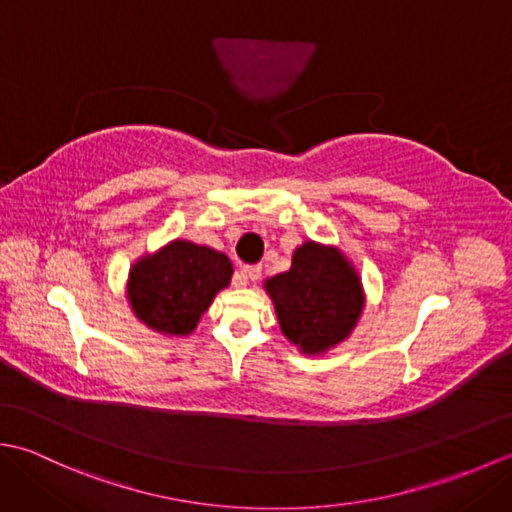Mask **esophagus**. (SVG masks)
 Segmentation results:
<instances>
[{"label":"esophagus","instance_id":"esophagus-1","mask_svg":"<svg viewBox=\"0 0 512 512\" xmlns=\"http://www.w3.org/2000/svg\"><path fill=\"white\" fill-rule=\"evenodd\" d=\"M262 277V264H250L242 268V279H259Z\"/></svg>","mask_w":512,"mask_h":512}]
</instances>
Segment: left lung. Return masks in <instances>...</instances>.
Masks as SVG:
<instances>
[{"label":"left lung","mask_w":512,"mask_h":512,"mask_svg":"<svg viewBox=\"0 0 512 512\" xmlns=\"http://www.w3.org/2000/svg\"><path fill=\"white\" fill-rule=\"evenodd\" d=\"M266 290L288 339L306 354L345 341L363 312L356 270L336 248L306 242L292 255L288 273L270 277Z\"/></svg>","instance_id":"1"}]
</instances>
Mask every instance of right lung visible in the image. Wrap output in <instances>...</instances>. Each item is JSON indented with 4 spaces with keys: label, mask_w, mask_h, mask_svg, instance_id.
I'll list each match as a JSON object with an SVG mask.
<instances>
[{
    "label": "right lung",
    "mask_w": 512,
    "mask_h": 512,
    "mask_svg": "<svg viewBox=\"0 0 512 512\" xmlns=\"http://www.w3.org/2000/svg\"><path fill=\"white\" fill-rule=\"evenodd\" d=\"M231 277L233 266L224 253L176 239L129 270L127 297L147 328L184 336L195 330Z\"/></svg>",
    "instance_id": "obj_1"
}]
</instances>
